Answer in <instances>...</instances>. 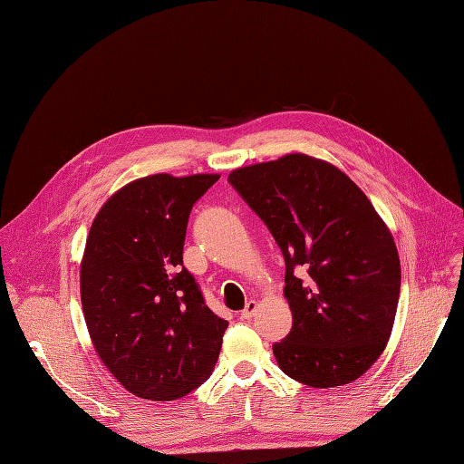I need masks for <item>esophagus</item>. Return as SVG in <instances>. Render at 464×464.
Wrapping results in <instances>:
<instances>
[{"label":"esophagus","mask_w":464,"mask_h":464,"mask_svg":"<svg viewBox=\"0 0 464 464\" xmlns=\"http://www.w3.org/2000/svg\"><path fill=\"white\" fill-rule=\"evenodd\" d=\"M256 310H258V302H256V300H248L246 305H245V310L241 312V317H243V319H250V317H254Z\"/></svg>","instance_id":"34e87169"}]
</instances>
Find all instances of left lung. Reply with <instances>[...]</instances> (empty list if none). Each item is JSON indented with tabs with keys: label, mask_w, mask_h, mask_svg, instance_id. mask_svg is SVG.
Wrapping results in <instances>:
<instances>
[{
	"label": "left lung",
	"mask_w": 464,
	"mask_h": 464,
	"mask_svg": "<svg viewBox=\"0 0 464 464\" xmlns=\"http://www.w3.org/2000/svg\"><path fill=\"white\" fill-rule=\"evenodd\" d=\"M227 179L285 258L293 329L273 344L279 367L312 388L359 379L384 352L401 286L396 243L371 200L344 171L305 154Z\"/></svg>",
	"instance_id": "1"
}]
</instances>
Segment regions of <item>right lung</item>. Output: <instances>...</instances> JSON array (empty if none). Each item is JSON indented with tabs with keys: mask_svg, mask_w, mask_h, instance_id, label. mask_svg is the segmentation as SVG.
<instances>
[{
	"mask_svg": "<svg viewBox=\"0 0 464 464\" xmlns=\"http://www.w3.org/2000/svg\"><path fill=\"white\" fill-rule=\"evenodd\" d=\"M218 179L141 178L93 219L80 269L83 317L101 362L137 398H183L218 362L229 323L183 266L188 214Z\"/></svg>",
	"mask_w": 464,
	"mask_h": 464,
	"instance_id": "obj_1",
	"label": "right lung"
}]
</instances>
